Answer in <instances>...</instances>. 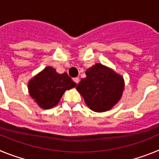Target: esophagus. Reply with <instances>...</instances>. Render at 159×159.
<instances>
[{"label": "esophagus", "instance_id": "34e87169", "mask_svg": "<svg viewBox=\"0 0 159 159\" xmlns=\"http://www.w3.org/2000/svg\"><path fill=\"white\" fill-rule=\"evenodd\" d=\"M73 81H74L76 84H78L79 82H80V79H79L78 77H75V78L73 79Z\"/></svg>", "mask_w": 159, "mask_h": 159}]
</instances>
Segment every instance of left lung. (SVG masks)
Listing matches in <instances>:
<instances>
[{"label":"left lung","mask_w":159,"mask_h":159,"mask_svg":"<svg viewBox=\"0 0 159 159\" xmlns=\"http://www.w3.org/2000/svg\"><path fill=\"white\" fill-rule=\"evenodd\" d=\"M76 89L91 110L103 112L110 110L119 101L124 90L122 75L102 65L95 64L86 71Z\"/></svg>","instance_id":"obj_1"}]
</instances>
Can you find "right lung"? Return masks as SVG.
<instances>
[{
	"label": "right lung",
	"instance_id": "1",
	"mask_svg": "<svg viewBox=\"0 0 159 159\" xmlns=\"http://www.w3.org/2000/svg\"><path fill=\"white\" fill-rule=\"evenodd\" d=\"M28 86L35 102L43 109H50L58 104L66 90L75 88L76 84L66 72L59 74L48 66L33 77Z\"/></svg>",
	"mask_w": 159,
	"mask_h": 159
}]
</instances>
